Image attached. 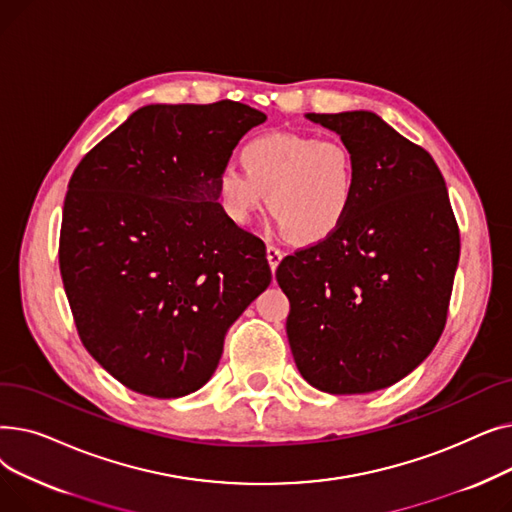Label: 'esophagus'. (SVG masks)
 Segmentation results:
<instances>
[{
  "label": "esophagus",
  "instance_id": "34e87169",
  "mask_svg": "<svg viewBox=\"0 0 512 512\" xmlns=\"http://www.w3.org/2000/svg\"><path fill=\"white\" fill-rule=\"evenodd\" d=\"M265 253H267V261H270V267H272V272H274V270H276V267L280 265V261H282L284 253H282V251H280L278 247H274V245H267Z\"/></svg>",
  "mask_w": 512,
  "mask_h": 512
}]
</instances>
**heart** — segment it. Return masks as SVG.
I'll return each mask as SVG.
<instances>
[{"mask_svg": "<svg viewBox=\"0 0 512 512\" xmlns=\"http://www.w3.org/2000/svg\"><path fill=\"white\" fill-rule=\"evenodd\" d=\"M242 168L226 166L215 195L226 218L247 226L263 207L299 245H317L340 230L359 191L353 149L338 139L272 132L240 151Z\"/></svg>", "mask_w": 512, "mask_h": 512, "instance_id": "b5f03b06", "label": "heart"}]
</instances>
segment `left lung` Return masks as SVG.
Listing matches in <instances>:
<instances>
[{
  "label": "left lung",
  "instance_id": "1",
  "mask_svg": "<svg viewBox=\"0 0 512 512\" xmlns=\"http://www.w3.org/2000/svg\"><path fill=\"white\" fill-rule=\"evenodd\" d=\"M307 118L353 149L359 191L336 234L278 265L290 351L321 392H375L409 375L440 340L459 226L432 155L378 114Z\"/></svg>",
  "mask_w": 512,
  "mask_h": 512
}]
</instances>
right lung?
I'll return each instance as SVG.
<instances>
[{
    "mask_svg": "<svg viewBox=\"0 0 512 512\" xmlns=\"http://www.w3.org/2000/svg\"><path fill=\"white\" fill-rule=\"evenodd\" d=\"M265 114L238 101L145 105L76 166L60 272L80 340L126 388L178 398L218 369L228 328L270 286L265 245L215 178Z\"/></svg>",
    "mask_w": 512,
    "mask_h": 512,
    "instance_id": "add662e5",
    "label": "right lung"
}]
</instances>
